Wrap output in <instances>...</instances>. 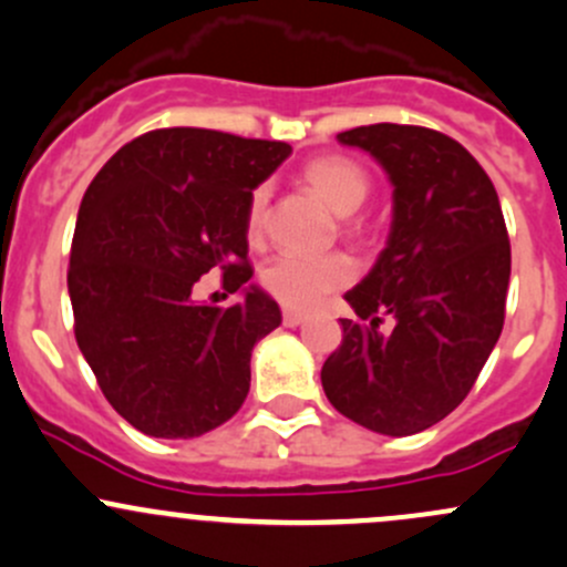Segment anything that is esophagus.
Listing matches in <instances>:
<instances>
[{
	"label": "esophagus",
	"mask_w": 567,
	"mask_h": 567,
	"mask_svg": "<svg viewBox=\"0 0 567 567\" xmlns=\"http://www.w3.org/2000/svg\"><path fill=\"white\" fill-rule=\"evenodd\" d=\"M302 322H306V313L289 311V308H286V311H284V324L286 327H297V324H302Z\"/></svg>",
	"instance_id": "1"
}]
</instances>
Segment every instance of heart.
<instances>
[{"label":"heart","mask_w":567,"mask_h":567,"mask_svg":"<svg viewBox=\"0 0 567 567\" xmlns=\"http://www.w3.org/2000/svg\"><path fill=\"white\" fill-rule=\"evenodd\" d=\"M302 183L324 198L327 207L336 215H352L363 207L371 194V174L363 163L347 155L313 157L302 168ZM267 224V188H256L248 196L245 207V231L250 240L261 237ZM349 235L358 231V224H347ZM354 270L343 256H300L281 254L261 270V286L286 308H313L330 291L343 289L352 281Z\"/></svg>","instance_id":"1"}]
</instances>
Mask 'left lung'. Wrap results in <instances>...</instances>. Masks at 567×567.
Returning a JSON list of instances; mask_svg holds the SVG:
<instances>
[{
  "label": "left lung",
  "instance_id": "left-lung-1",
  "mask_svg": "<svg viewBox=\"0 0 567 567\" xmlns=\"http://www.w3.org/2000/svg\"><path fill=\"white\" fill-rule=\"evenodd\" d=\"M393 185V224L347 302L343 341L322 365L330 404L354 423L410 436L447 417L475 384L505 322L511 240L499 196L456 138L420 125L338 133ZM384 316L394 330L382 333Z\"/></svg>",
  "mask_w": 567,
  "mask_h": 567
}]
</instances>
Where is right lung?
Returning <instances> with one entry per match:
<instances>
[{"mask_svg": "<svg viewBox=\"0 0 567 567\" xmlns=\"http://www.w3.org/2000/svg\"><path fill=\"white\" fill-rule=\"evenodd\" d=\"M289 153L284 142L161 127L111 155L81 198L68 270L75 341L142 434L190 440L243 406L250 352L281 324L278 302L245 286V207ZM209 269L244 300L196 301Z\"/></svg>", "mask_w": 567, "mask_h": 567, "instance_id": "right-lung-1", "label": "right lung"}]
</instances>
